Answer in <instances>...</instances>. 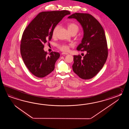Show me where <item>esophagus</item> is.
<instances>
[{
    "label": "esophagus",
    "instance_id": "1",
    "mask_svg": "<svg viewBox=\"0 0 129 129\" xmlns=\"http://www.w3.org/2000/svg\"><path fill=\"white\" fill-rule=\"evenodd\" d=\"M61 54L62 55H68V53H66V52H62V53H61Z\"/></svg>",
    "mask_w": 129,
    "mask_h": 129
}]
</instances>
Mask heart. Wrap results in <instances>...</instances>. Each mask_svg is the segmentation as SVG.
<instances>
[{
	"label": "heart",
	"mask_w": 129,
	"mask_h": 129,
	"mask_svg": "<svg viewBox=\"0 0 129 129\" xmlns=\"http://www.w3.org/2000/svg\"><path fill=\"white\" fill-rule=\"evenodd\" d=\"M60 27V25L58 24L54 27L53 29L52 30V35L53 36H56L57 33L58 32V30L59 29ZM68 28L69 32L71 33V34L73 33L77 34L79 30V26L75 23H70L68 25ZM58 47L61 50L63 51H65V52H67L69 50V46L68 45L64 43L58 44Z\"/></svg>",
	"instance_id": "heart-1"
}]
</instances>
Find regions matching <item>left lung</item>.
Returning a JSON list of instances; mask_svg holds the SVG:
<instances>
[{
  "label": "left lung",
  "instance_id": "1",
  "mask_svg": "<svg viewBox=\"0 0 129 129\" xmlns=\"http://www.w3.org/2000/svg\"><path fill=\"white\" fill-rule=\"evenodd\" d=\"M68 18L77 19L81 25L83 37L77 49L86 52L83 58L81 55H74L73 71L81 78L89 79L98 73L107 59L108 48L104 30L90 14L75 13Z\"/></svg>",
  "mask_w": 129,
  "mask_h": 129
}]
</instances>
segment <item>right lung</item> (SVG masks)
<instances>
[{"label":"right lung","mask_w":129,"mask_h":129,"mask_svg":"<svg viewBox=\"0 0 129 129\" xmlns=\"http://www.w3.org/2000/svg\"><path fill=\"white\" fill-rule=\"evenodd\" d=\"M70 14L68 11L41 12L24 31L20 52L25 66L36 77H44L54 70L60 54L52 52L48 54L44 51V44L51 41L54 27Z\"/></svg>","instance_id":"obj_1"}]
</instances>
